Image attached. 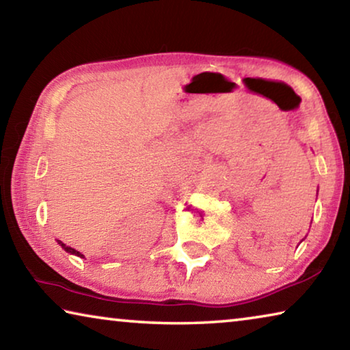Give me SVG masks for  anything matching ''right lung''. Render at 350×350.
<instances>
[{
	"label": "right lung",
	"instance_id": "1",
	"mask_svg": "<svg viewBox=\"0 0 350 350\" xmlns=\"http://www.w3.org/2000/svg\"><path fill=\"white\" fill-rule=\"evenodd\" d=\"M58 244H60V245H62V248H63V250H64V252H68V253H70V254H75V256L85 258V256H83V254H81L80 252H77V250H75V248H72V247H68L66 244H63V242H62V241H58Z\"/></svg>",
	"mask_w": 350,
	"mask_h": 350
}]
</instances>
